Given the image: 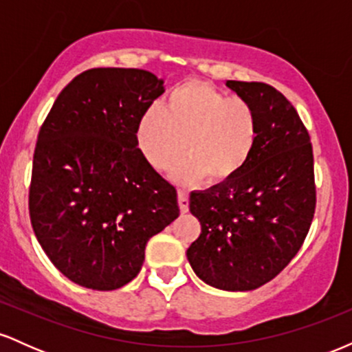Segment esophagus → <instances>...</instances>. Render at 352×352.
<instances>
[{"instance_id":"esophagus-1","label":"esophagus","mask_w":352,"mask_h":352,"mask_svg":"<svg viewBox=\"0 0 352 352\" xmlns=\"http://www.w3.org/2000/svg\"><path fill=\"white\" fill-rule=\"evenodd\" d=\"M179 207L182 213L188 212V193L185 190H179Z\"/></svg>"}]
</instances>
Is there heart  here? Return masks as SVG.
I'll return each instance as SVG.
<instances>
[{
	"instance_id": "1",
	"label": "heart",
	"mask_w": 352,
	"mask_h": 352,
	"mask_svg": "<svg viewBox=\"0 0 352 352\" xmlns=\"http://www.w3.org/2000/svg\"><path fill=\"white\" fill-rule=\"evenodd\" d=\"M258 134L252 104L228 98L204 80L177 86L162 107L145 112L135 127L137 147L155 170L170 167L185 147L188 157L172 170L180 184L204 177L213 185L228 184L252 160Z\"/></svg>"
}]
</instances>
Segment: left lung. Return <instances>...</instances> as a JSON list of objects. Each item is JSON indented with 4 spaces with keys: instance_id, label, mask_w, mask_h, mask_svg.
<instances>
[{
    "instance_id": "obj_1",
    "label": "left lung",
    "mask_w": 352,
    "mask_h": 352,
    "mask_svg": "<svg viewBox=\"0 0 352 352\" xmlns=\"http://www.w3.org/2000/svg\"><path fill=\"white\" fill-rule=\"evenodd\" d=\"M252 104L258 144L245 170L228 184L190 193L200 236L187 258L197 276L223 292H250L293 260L316 205L313 148L296 109L263 82L227 80Z\"/></svg>"
}]
</instances>
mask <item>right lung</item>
<instances>
[{
  "instance_id": "obj_1",
  "label": "right lung",
  "mask_w": 352,
  "mask_h": 352,
  "mask_svg": "<svg viewBox=\"0 0 352 352\" xmlns=\"http://www.w3.org/2000/svg\"><path fill=\"white\" fill-rule=\"evenodd\" d=\"M164 92V79L148 71L89 69L60 91L39 131L31 225L51 263L76 285H127L147 241L179 217L175 187L135 140L137 122Z\"/></svg>"
}]
</instances>
